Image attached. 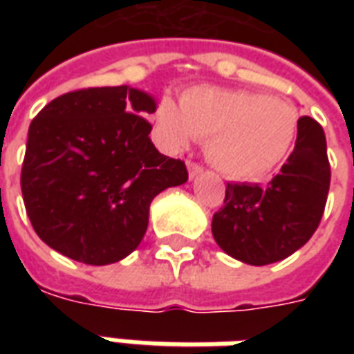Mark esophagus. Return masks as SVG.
<instances>
[{
    "label": "esophagus",
    "instance_id": "esophagus-1",
    "mask_svg": "<svg viewBox=\"0 0 354 354\" xmlns=\"http://www.w3.org/2000/svg\"><path fill=\"white\" fill-rule=\"evenodd\" d=\"M187 169H189V178L198 176L200 172L204 171V169H202V165H198V163H194V161H187Z\"/></svg>",
    "mask_w": 354,
    "mask_h": 354
}]
</instances>
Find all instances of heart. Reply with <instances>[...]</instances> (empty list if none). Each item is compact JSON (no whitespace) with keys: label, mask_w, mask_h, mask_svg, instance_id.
Returning <instances> with one entry per match:
<instances>
[{"label":"heart","mask_w":354,"mask_h":354,"mask_svg":"<svg viewBox=\"0 0 354 354\" xmlns=\"http://www.w3.org/2000/svg\"><path fill=\"white\" fill-rule=\"evenodd\" d=\"M156 132L167 150L205 141V156L233 180H259L277 169L296 141V106L285 99L216 86H193L180 106L161 99L154 112Z\"/></svg>","instance_id":"b5f03b06"}]
</instances>
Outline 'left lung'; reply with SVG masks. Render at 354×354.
<instances>
[{"label": "left lung", "mask_w": 354, "mask_h": 354, "mask_svg": "<svg viewBox=\"0 0 354 354\" xmlns=\"http://www.w3.org/2000/svg\"><path fill=\"white\" fill-rule=\"evenodd\" d=\"M330 185L327 141L318 121H297L296 147L266 187L227 183L211 232L233 259L253 266L277 263L314 235Z\"/></svg>", "instance_id": "1"}]
</instances>
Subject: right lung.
<instances>
[{"label":"right lung","mask_w":354,"mask_h":354,"mask_svg":"<svg viewBox=\"0 0 354 354\" xmlns=\"http://www.w3.org/2000/svg\"><path fill=\"white\" fill-rule=\"evenodd\" d=\"M154 112L149 93L106 86L64 93L32 119L19 182L27 216L47 246L93 266L139 246L150 202L189 178L182 160L150 141L143 115Z\"/></svg>","instance_id":"obj_1"}]
</instances>
